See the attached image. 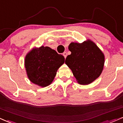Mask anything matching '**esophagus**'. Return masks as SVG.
<instances>
[{"label":"esophagus","mask_w":123,"mask_h":123,"mask_svg":"<svg viewBox=\"0 0 123 123\" xmlns=\"http://www.w3.org/2000/svg\"><path fill=\"white\" fill-rule=\"evenodd\" d=\"M63 56H64V58L66 59V57H67V52H64V53H63Z\"/></svg>","instance_id":"34e87169"}]
</instances>
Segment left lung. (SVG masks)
Instances as JSON below:
<instances>
[{"label":"left lung","mask_w":123,"mask_h":123,"mask_svg":"<svg viewBox=\"0 0 123 123\" xmlns=\"http://www.w3.org/2000/svg\"><path fill=\"white\" fill-rule=\"evenodd\" d=\"M68 49L71 54L66 57L65 63L79 84H89L100 76L103 70L105 56L93 41L87 39L81 43L72 42Z\"/></svg>","instance_id":"left-lung-1"}]
</instances>
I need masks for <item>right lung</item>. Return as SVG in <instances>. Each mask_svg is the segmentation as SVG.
Here are the masks:
<instances>
[{"label": "right lung", "instance_id": "obj_1", "mask_svg": "<svg viewBox=\"0 0 123 123\" xmlns=\"http://www.w3.org/2000/svg\"><path fill=\"white\" fill-rule=\"evenodd\" d=\"M64 61L63 55L49 47L32 48L25 59L27 76L34 84L41 87H47L52 83L57 69Z\"/></svg>", "mask_w": 123, "mask_h": 123}]
</instances>
